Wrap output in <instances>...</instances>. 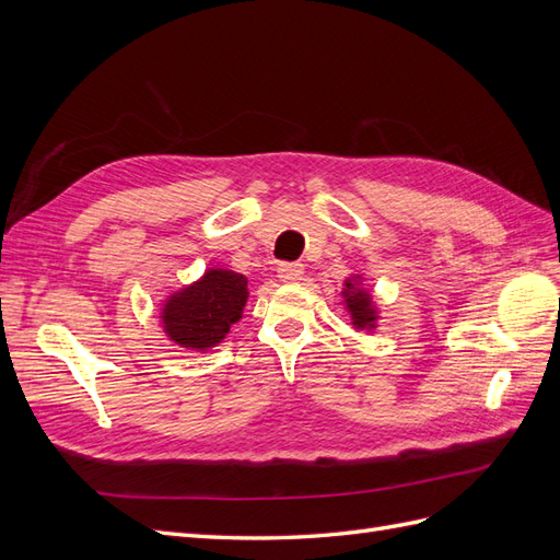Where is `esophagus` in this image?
I'll return each instance as SVG.
<instances>
[{
  "instance_id": "1",
  "label": "esophagus",
  "mask_w": 560,
  "mask_h": 560,
  "mask_svg": "<svg viewBox=\"0 0 560 560\" xmlns=\"http://www.w3.org/2000/svg\"><path fill=\"white\" fill-rule=\"evenodd\" d=\"M278 278L282 282H299L303 278V266L301 264H280Z\"/></svg>"
}]
</instances>
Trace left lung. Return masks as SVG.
Listing matches in <instances>:
<instances>
[{
    "label": "left lung",
    "instance_id": "1",
    "mask_svg": "<svg viewBox=\"0 0 560 560\" xmlns=\"http://www.w3.org/2000/svg\"><path fill=\"white\" fill-rule=\"evenodd\" d=\"M341 296H343V303L350 313L354 329L374 331L376 322H378V308L374 303V296H371L362 287V276H350L343 282Z\"/></svg>",
    "mask_w": 560,
    "mask_h": 560
}]
</instances>
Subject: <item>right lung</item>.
Returning a JSON list of instances; mask_svg holds the SVG:
<instances>
[{
    "label": "right lung",
    "mask_w": 560,
    "mask_h": 560,
    "mask_svg": "<svg viewBox=\"0 0 560 560\" xmlns=\"http://www.w3.org/2000/svg\"><path fill=\"white\" fill-rule=\"evenodd\" d=\"M247 296L243 273L208 268L202 278L163 301V331L179 348L206 352L222 343L229 329L243 317Z\"/></svg>",
    "instance_id": "obj_1"
}]
</instances>
